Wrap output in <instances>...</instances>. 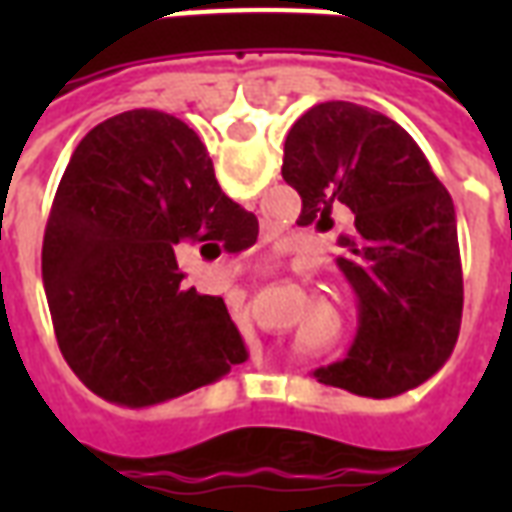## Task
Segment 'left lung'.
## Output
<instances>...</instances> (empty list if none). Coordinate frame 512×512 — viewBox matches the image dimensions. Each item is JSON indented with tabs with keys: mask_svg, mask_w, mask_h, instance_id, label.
<instances>
[{
	"mask_svg": "<svg viewBox=\"0 0 512 512\" xmlns=\"http://www.w3.org/2000/svg\"><path fill=\"white\" fill-rule=\"evenodd\" d=\"M282 178L299 191L301 224L332 227L334 205L354 213L337 263L359 296V329L315 378L367 397L428 381L458 340L463 277L455 205L425 153L392 117L326 101L290 128Z\"/></svg>",
	"mask_w": 512,
	"mask_h": 512,
	"instance_id": "8db88e82",
	"label": "left lung"
}]
</instances>
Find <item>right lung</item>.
<instances>
[{"label": "right lung", "mask_w": 512, "mask_h": 512, "mask_svg": "<svg viewBox=\"0 0 512 512\" xmlns=\"http://www.w3.org/2000/svg\"><path fill=\"white\" fill-rule=\"evenodd\" d=\"M255 213L216 183L183 120L131 109L73 150L43 235V288L65 362L109 403L145 408L246 362L219 296L183 285L175 252H244Z\"/></svg>", "instance_id": "obj_1"}]
</instances>
